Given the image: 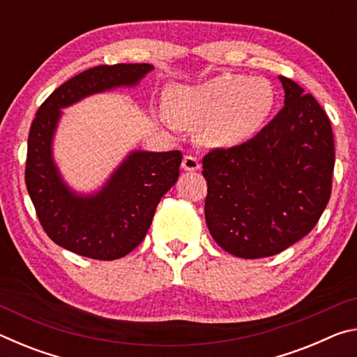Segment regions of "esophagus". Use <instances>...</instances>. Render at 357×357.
Here are the masks:
<instances>
[{
    "label": "esophagus",
    "mask_w": 357,
    "mask_h": 357,
    "mask_svg": "<svg viewBox=\"0 0 357 357\" xmlns=\"http://www.w3.org/2000/svg\"><path fill=\"white\" fill-rule=\"evenodd\" d=\"M183 168L185 172H197L200 168V160L195 155H184Z\"/></svg>",
    "instance_id": "34e87169"
}]
</instances>
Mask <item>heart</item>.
Masks as SVG:
<instances>
[{"instance_id": "obj_1", "label": "heart", "mask_w": 357, "mask_h": 357, "mask_svg": "<svg viewBox=\"0 0 357 357\" xmlns=\"http://www.w3.org/2000/svg\"><path fill=\"white\" fill-rule=\"evenodd\" d=\"M274 102V88L268 80L222 74L198 86L174 89L168 114L176 124L202 126L200 137L208 146L229 148L257 134Z\"/></svg>"}]
</instances>
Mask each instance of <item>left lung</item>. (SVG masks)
<instances>
[{"label": "left lung", "instance_id": "1", "mask_svg": "<svg viewBox=\"0 0 357 357\" xmlns=\"http://www.w3.org/2000/svg\"><path fill=\"white\" fill-rule=\"evenodd\" d=\"M285 107L255 137L203 157L204 217L234 257H273L317 225L332 190L335 151L328 114L298 83L280 77Z\"/></svg>", "mask_w": 357, "mask_h": 357}]
</instances>
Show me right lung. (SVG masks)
Returning <instances> with one entry per match:
<instances>
[{
    "instance_id": "1",
    "label": "right lung",
    "mask_w": 357,
    "mask_h": 357,
    "mask_svg": "<svg viewBox=\"0 0 357 357\" xmlns=\"http://www.w3.org/2000/svg\"><path fill=\"white\" fill-rule=\"evenodd\" d=\"M151 64L96 66L56 88L39 107L28 135L25 183L44 231L53 243L93 259L128 255L146 236L160 198L179 176L181 151H135L96 195H75L52 159L61 108L116 86H134Z\"/></svg>"
}]
</instances>
